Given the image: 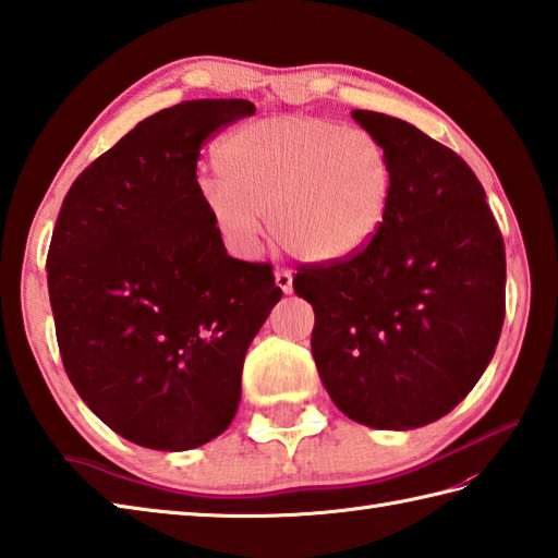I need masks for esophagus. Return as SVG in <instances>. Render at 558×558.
<instances>
[{
	"instance_id": "1",
	"label": "esophagus",
	"mask_w": 558,
	"mask_h": 558,
	"mask_svg": "<svg viewBox=\"0 0 558 558\" xmlns=\"http://www.w3.org/2000/svg\"><path fill=\"white\" fill-rule=\"evenodd\" d=\"M275 281L277 287L283 291V293H291L293 291V271L291 269H277L275 271Z\"/></svg>"
}]
</instances>
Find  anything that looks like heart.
Wrapping results in <instances>:
<instances>
[{
    "instance_id": "obj_1",
    "label": "heart",
    "mask_w": 558,
    "mask_h": 558,
    "mask_svg": "<svg viewBox=\"0 0 558 558\" xmlns=\"http://www.w3.org/2000/svg\"><path fill=\"white\" fill-rule=\"evenodd\" d=\"M221 181L203 203L233 253L263 245L267 219L289 253L337 263L377 236L391 201V162L373 133L319 117H275L217 147Z\"/></svg>"
}]
</instances>
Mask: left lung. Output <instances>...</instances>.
Instances as JSON below:
<instances>
[{"instance_id": "1", "label": "left lung", "mask_w": 558, "mask_h": 558, "mask_svg": "<svg viewBox=\"0 0 558 558\" xmlns=\"http://www.w3.org/2000/svg\"><path fill=\"white\" fill-rule=\"evenodd\" d=\"M384 145L391 201L377 236L337 263L301 265L313 355L343 415L413 429L451 413L489 365L506 313V253L485 189L413 123L353 109Z\"/></svg>"}]
</instances>
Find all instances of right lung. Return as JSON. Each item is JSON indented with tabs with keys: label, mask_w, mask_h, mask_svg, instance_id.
Here are the masks:
<instances>
[{
	"label": "right lung",
	"mask_w": 558,
	"mask_h": 558,
	"mask_svg": "<svg viewBox=\"0 0 558 558\" xmlns=\"http://www.w3.org/2000/svg\"><path fill=\"white\" fill-rule=\"evenodd\" d=\"M247 100L181 102L141 121L73 181L47 253L66 375L138 447L185 451L225 432L243 357L281 299L269 263L231 257L197 157Z\"/></svg>",
	"instance_id": "add662e5"
}]
</instances>
